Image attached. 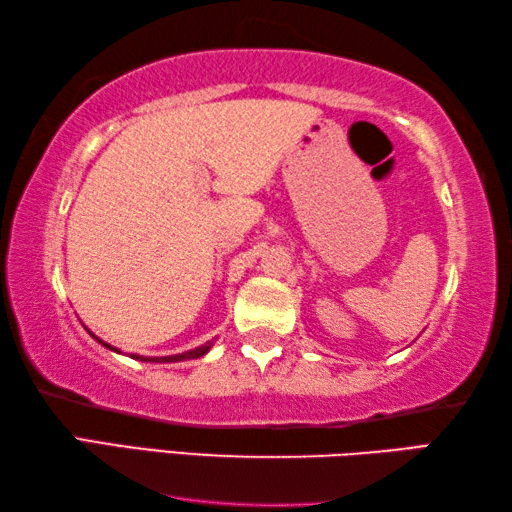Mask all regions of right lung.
Masks as SVG:
<instances>
[{
    "instance_id": "1",
    "label": "right lung",
    "mask_w": 512,
    "mask_h": 512,
    "mask_svg": "<svg viewBox=\"0 0 512 512\" xmlns=\"http://www.w3.org/2000/svg\"><path fill=\"white\" fill-rule=\"evenodd\" d=\"M88 333H90V331H88ZM90 335L99 342V345H104L106 349L117 351V354H120V349L111 347V345H108V342H104V340H99L95 333H90ZM211 347H213V342L208 340V342H204V345H199V347L190 349V351H183V354H174V356H140V354H129V356H131L133 360H142V363H183V360H195V358L206 356L208 351H211Z\"/></svg>"
}]
</instances>
